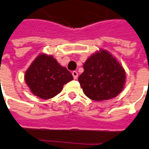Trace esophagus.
<instances>
[{
    "mask_svg": "<svg viewBox=\"0 0 149 149\" xmlns=\"http://www.w3.org/2000/svg\"><path fill=\"white\" fill-rule=\"evenodd\" d=\"M72 76H73V78L77 79V77H78V73H77V71H73V72H72Z\"/></svg>",
    "mask_w": 149,
    "mask_h": 149,
    "instance_id": "34e87169",
    "label": "esophagus"
}]
</instances>
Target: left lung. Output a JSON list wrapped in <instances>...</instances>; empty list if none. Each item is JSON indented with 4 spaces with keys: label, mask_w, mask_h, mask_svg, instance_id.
<instances>
[{
    "label": "left lung",
    "mask_w": 149,
    "mask_h": 149,
    "mask_svg": "<svg viewBox=\"0 0 149 149\" xmlns=\"http://www.w3.org/2000/svg\"><path fill=\"white\" fill-rule=\"evenodd\" d=\"M78 81L85 95L95 101L118 95L125 83V72L113 54L105 49L93 54L85 62Z\"/></svg>",
    "instance_id": "obj_1"
}]
</instances>
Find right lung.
<instances>
[{"instance_id":"right-lung-1","label":"right lung","mask_w":149,"mask_h":149,"mask_svg":"<svg viewBox=\"0 0 149 149\" xmlns=\"http://www.w3.org/2000/svg\"><path fill=\"white\" fill-rule=\"evenodd\" d=\"M24 79L33 95L48 100L59 94L63 85L71 81L73 77L53 56L41 54L27 69Z\"/></svg>"}]
</instances>
